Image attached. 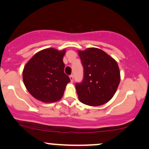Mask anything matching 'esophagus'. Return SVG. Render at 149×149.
<instances>
[{
    "label": "esophagus",
    "instance_id": "obj_1",
    "mask_svg": "<svg viewBox=\"0 0 149 149\" xmlns=\"http://www.w3.org/2000/svg\"><path fill=\"white\" fill-rule=\"evenodd\" d=\"M70 80H71V82H73V80H74V76H73L72 74H71L70 76Z\"/></svg>",
    "mask_w": 149,
    "mask_h": 149
}]
</instances>
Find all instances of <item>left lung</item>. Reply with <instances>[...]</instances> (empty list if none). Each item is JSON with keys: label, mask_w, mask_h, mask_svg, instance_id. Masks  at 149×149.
I'll return each mask as SVG.
<instances>
[{"label": "left lung", "mask_w": 149, "mask_h": 149, "mask_svg": "<svg viewBox=\"0 0 149 149\" xmlns=\"http://www.w3.org/2000/svg\"><path fill=\"white\" fill-rule=\"evenodd\" d=\"M84 77L75 84L80 102L90 106L108 102L116 93L120 80L118 65L114 59L97 48L79 51Z\"/></svg>", "instance_id": "left-lung-1"}]
</instances>
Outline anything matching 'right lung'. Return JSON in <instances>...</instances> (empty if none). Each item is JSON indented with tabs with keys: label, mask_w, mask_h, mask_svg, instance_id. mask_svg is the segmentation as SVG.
Segmentation results:
<instances>
[{
	"label": "right lung",
	"mask_w": 149,
	"mask_h": 149,
	"mask_svg": "<svg viewBox=\"0 0 149 149\" xmlns=\"http://www.w3.org/2000/svg\"><path fill=\"white\" fill-rule=\"evenodd\" d=\"M64 54L65 50L46 49L27 62L23 71V80L33 97L44 102H56L62 98L66 85L70 82L64 72Z\"/></svg>",
	"instance_id": "1"
}]
</instances>
